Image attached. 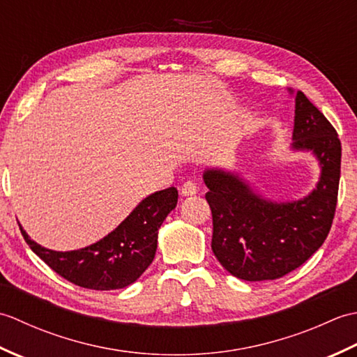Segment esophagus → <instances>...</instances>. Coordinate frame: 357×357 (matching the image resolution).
<instances>
[{
    "instance_id": "obj_1",
    "label": "esophagus",
    "mask_w": 357,
    "mask_h": 357,
    "mask_svg": "<svg viewBox=\"0 0 357 357\" xmlns=\"http://www.w3.org/2000/svg\"><path fill=\"white\" fill-rule=\"evenodd\" d=\"M198 193V185H196L193 181H185V183L181 185V195L183 196H193Z\"/></svg>"
}]
</instances>
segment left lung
Listing matches in <instances>:
<instances>
[{"mask_svg": "<svg viewBox=\"0 0 357 357\" xmlns=\"http://www.w3.org/2000/svg\"><path fill=\"white\" fill-rule=\"evenodd\" d=\"M294 113L293 149L312 150L322 165L319 184L305 199L268 202L234 174L204 173L213 218L211 250L239 279H278L301 267L327 239L335 219L342 156L337 132L302 92L296 93Z\"/></svg>", "mask_w": 357, "mask_h": 357, "instance_id": "1", "label": "left lung"}]
</instances>
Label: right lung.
<instances>
[{
  "instance_id": "add662e5",
  "label": "right lung",
  "mask_w": 357,
  "mask_h": 357,
  "mask_svg": "<svg viewBox=\"0 0 357 357\" xmlns=\"http://www.w3.org/2000/svg\"><path fill=\"white\" fill-rule=\"evenodd\" d=\"M176 202L174 187L150 195L104 239L75 252H52L20 230L33 253L69 282L92 290H116L133 284L153 261L158 230Z\"/></svg>"
}]
</instances>
